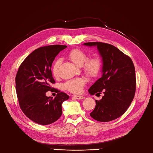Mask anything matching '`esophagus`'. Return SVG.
<instances>
[{
    "label": "esophagus",
    "instance_id": "esophagus-1",
    "mask_svg": "<svg viewBox=\"0 0 153 153\" xmlns=\"http://www.w3.org/2000/svg\"><path fill=\"white\" fill-rule=\"evenodd\" d=\"M73 98L76 100H83L84 99V97L82 96H73Z\"/></svg>",
    "mask_w": 153,
    "mask_h": 153
}]
</instances>
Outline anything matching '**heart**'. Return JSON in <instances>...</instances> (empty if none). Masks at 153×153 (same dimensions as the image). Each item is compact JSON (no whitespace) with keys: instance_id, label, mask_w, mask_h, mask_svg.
<instances>
[{"instance_id":"heart-1","label":"heart","mask_w":153,"mask_h":153,"mask_svg":"<svg viewBox=\"0 0 153 153\" xmlns=\"http://www.w3.org/2000/svg\"><path fill=\"white\" fill-rule=\"evenodd\" d=\"M67 56L68 59L76 65H82L84 72L89 76H97L102 67L103 61L100 56L96 55L90 58H88L86 52L79 48H74L70 50L67 53ZM60 64L61 60L57 59L54 62L52 65V74L55 77L58 76ZM85 83V80L84 79L77 78L67 81L64 84V87L67 90L73 94H80L82 91Z\"/></svg>"}]
</instances>
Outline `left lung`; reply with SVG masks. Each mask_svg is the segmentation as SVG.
Instances as JSON below:
<instances>
[{"mask_svg": "<svg viewBox=\"0 0 153 153\" xmlns=\"http://www.w3.org/2000/svg\"><path fill=\"white\" fill-rule=\"evenodd\" d=\"M84 45L97 46L102 57V76L90 89V94L103 93L102 99L96 100V105L90 116L100 122H109L121 117L133 100L136 88L134 63L117 47L109 44L92 42Z\"/></svg>", "mask_w": 153, "mask_h": 153, "instance_id": "8db88e82", "label": "left lung"}]
</instances>
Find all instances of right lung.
<instances>
[{
    "label": "right lung",
    "instance_id": "1",
    "mask_svg": "<svg viewBox=\"0 0 153 153\" xmlns=\"http://www.w3.org/2000/svg\"><path fill=\"white\" fill-rule=\"evenodd\" d=\"M67 48L65 45H50L34 50L20 65L16 76V90L19 107L27 117L41 125L56 122L62 114V105L69 96L56 90L55 98L45 93L53 89L52 64L56 56Z\"/></svg>",
    "mask_w": 153,
    "mask_h": 153
}]
</instances>
